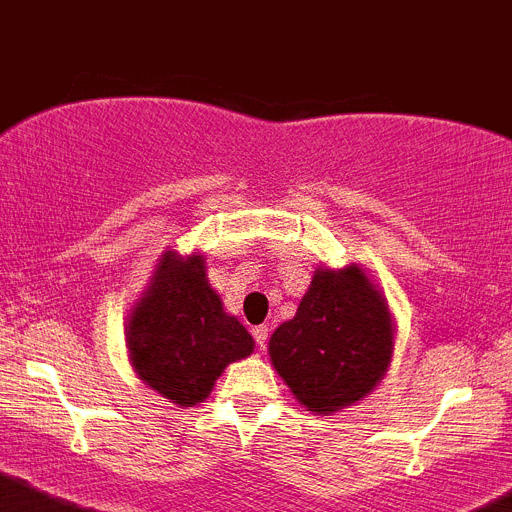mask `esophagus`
<instances>
[{
  "mask_svg": "<svg viewBox=\"0 0 512 512\" xmlns=\"http://www.w3.org/2000/svg\"><path fill=\"white\" fill-rule=\"evenodd\" d=\"M252 336H255L257 347L265 349V342H267V326H255V329H252Z\"/></svg>",
  "mask_w": 512,
  "mask_h": 512,
  "instance_id": "esophagus-1",
  "label": "esophagus"
}]
</instances>
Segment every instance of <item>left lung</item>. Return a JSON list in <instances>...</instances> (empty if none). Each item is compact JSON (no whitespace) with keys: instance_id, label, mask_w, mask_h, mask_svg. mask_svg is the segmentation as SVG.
I'll return each mask as SVG.
<instances>
[{"instance_id":"8db88e82","label":"left lung","mask_w":512,"mask_h":512,"mask_svg":"<svg viewBox=\"0 0 512 512\" xmlns=\"http://www.w3.org/2000/svg\"><path fill=\"white\" fill-rule=\"evenodd\" d=\"M395 321L380 285L357 265L316 267L293 319L267 354L293 398L316 416L354 405L380 385L393 359Z\"/></svg>"}]
</instances>
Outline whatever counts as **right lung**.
Segmentation results:
<instances>
[{
    "label": "right lung",
    "mask_w": 512,
    "mask_h": 512,
    "mask_svg": "<svg viewBox=\"0 0 512 512\" xmlns=\"http://www.w3.org/2000/svg\"><path fill=\"white\" fill-rule=\"evenodd\" d=\"M255 342L206 278L201 252L165 250L130 308L127 352L135 375L168 403H204L216 380Z\"/></svg>",
    "instance_id": "add662e5"
}]
</instances>
